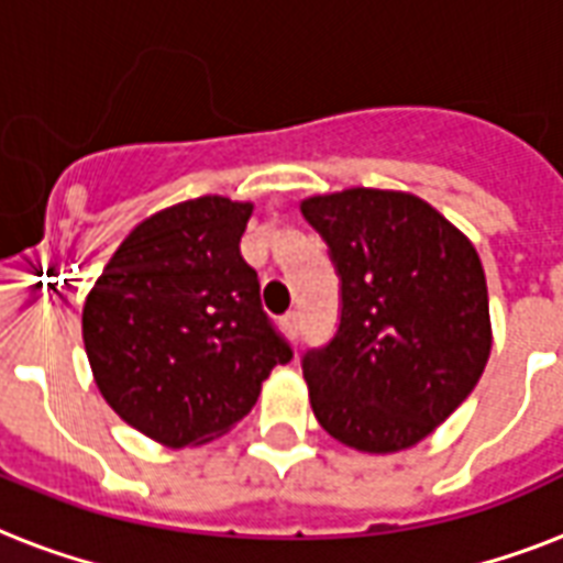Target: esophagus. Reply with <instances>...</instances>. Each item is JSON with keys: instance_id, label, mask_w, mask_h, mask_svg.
Returning a JSON list of instances; mask_svg holds the SVG:
<instances>
[{"instance_id": "esophagus-1", "label": "esophagus", "mask_w": 563, "mask_h": 563, "mask_svg": "<svg viewBox=\"0 0 563 563\" xmlns=\"http://www.w3.org/2000/svg\"><path fill=\"white\" fill-rule=\"evenodd\" d=\"M283 327H286V333H289L291 339H298V335H300V312H295V309H291V312H286V316H283Z\"/></svg>"}]
</instances>
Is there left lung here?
Instances as JSON below:
<instances>
[{
	"mask_svg": "<svg viewBox=\"0 0 563 563\" xmlns=\"http://www.w3.org/2000/svg\"><path fill=\"white\" fill-rule=\"evenodd\" d=\"M342 280L339 330L303 353L318 423L362 453H397L444 423L490 356L488 286L471 239L420 201L344 189L300 203Z\"/></svg>",
	"mask_w": 563,
	"mask_h": 563,
	"instance_id": "obj_1",
	"label": "left lung"
}]
</instances>
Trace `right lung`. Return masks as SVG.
Instances as JSON below:
<instances>
[{
  "label": "right lung",
  "mask_w": 563,
  "mask_h": 563,
  "mask_svg": "<svg viewBox=\"0 0 563 563\" xmlns=\"http://www.w3.org/2000/svg\"><path fill=\"white\" fill-rule=\"evenodd\" d=\"M254 203L203 195L154 212L110 256L84 303L101 397L166 446L212 441L291 360L239 254Z\"/></svg>",
  "instance_id": "right-lung-1"
}]
</instances>
